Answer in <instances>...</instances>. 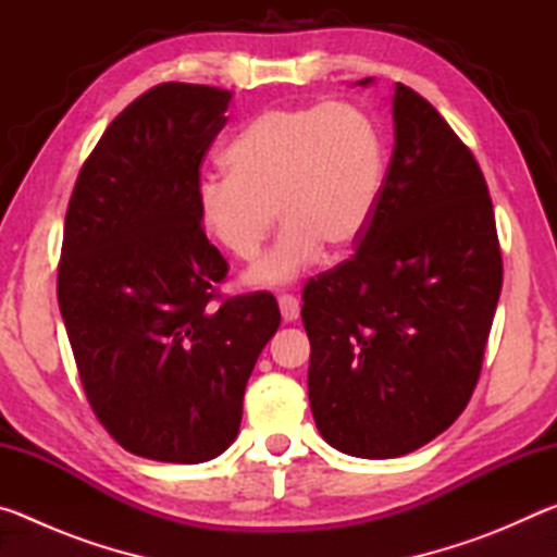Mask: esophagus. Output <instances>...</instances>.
<instances>
[{
	"label": "esophagus",
	"mask_w": 557,
	"mask_h": 557,
	"mask_svg": "<svg viewBox=\"0 0 557 557\" xmlns=\"http://www.w3.org/2000/svg\"><path fill=\"white\" fill-rule=\"evenodd\" d=\"M277 305H280V314H282V319H285V322H297V319H299V299L297 297L280 295Z\"/></svg>",
	"instance_id": "34e87169"
}]
</instances>
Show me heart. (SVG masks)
<instances>
[{
	"mask_svg": "<svg viewBox=\"0 0 557 557\" xmlns=\"http://www.w3.org/2000/svg\"><path fill=\"white\" fill-rule=\"evenodd\" d=\"M228 172L203 174L196 211L233 258L250 260L275 225L272 248L245 285L280 287L322 258L351 252L369 231L385 184V143L375 122L348 102L272 108L225 147Z\"/></svg>",
	"mask_w": 557,
	"mask_h": 557,
	"instance_id": "1",
	"label": "heart"
}]
</instances>
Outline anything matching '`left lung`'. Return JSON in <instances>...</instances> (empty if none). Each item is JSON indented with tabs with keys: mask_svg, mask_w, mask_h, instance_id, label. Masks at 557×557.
I'll return each mask as SVG.
<instances>
[{
	"mask_svg": "<svg viewBox=\"0 0 557 557\" xmlns=\"http://www.w3.org/2000/svg\"><path fill=\"white\" fill-rule=\"evenodd\" d=\"M393 132L358 250L301 295L317 430L363 459L408 455L467 408L504 277L494 206L465 143L403 83Z\"/></svg>",
	"mask_w": 557,
	"mask_h": 557,
	"instance_id": "8db88e82",
	"label": "left lung"
}]
</instances>
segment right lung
<instances>
[{"label": "right lung", "instance_id": "add662e5", "mask_svg": "<svg viewBox=\"0 0 557 557\" xmlns=\"http://www.w3.org/2000/svg\"><path fill=\"white\" fill-rule=\"evenodd\" d=\"M231 92L162 83L120 112L65 213L59 307L98 420L137 457L199 465L238 437L245 385L277 332L268 292L213 305L228 265L196 211Z\"/></svg>", "mask_w": 557, "mask_h": 557}]
</instances>
